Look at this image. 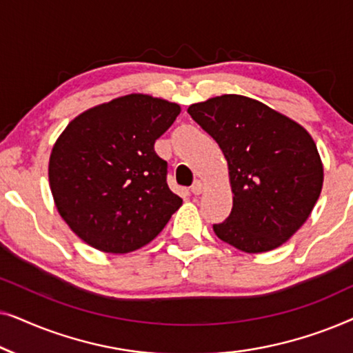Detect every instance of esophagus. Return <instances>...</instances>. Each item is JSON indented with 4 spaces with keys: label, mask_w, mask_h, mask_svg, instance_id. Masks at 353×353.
<instances>
[{
    "label": "esophagus",
    "mask_w": 353,
    "mask_h": 353,
    "mask_svg": "<svg viewBox=\"0 0 353 353\" xmlns=\"http://www.w3.org/2000/svg\"><path fill=\"white\" fill-rule=\"evenodd\" d=\"M191 191H192V194L199 196L201 192L204 191V183H202L201 180H196L194 183H192V186H191Z\"/></svg>",
    "instance_id": "esophagus-1"
}]
</instances>
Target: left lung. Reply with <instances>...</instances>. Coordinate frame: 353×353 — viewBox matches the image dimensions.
<instances>
[{
	"label": "left lung",
	"mask_w": 353,
	"mask_h": 353,
	"mask_svg": "<svg viewBox=\"0 0 353 353\" xmlns=\"http://www.w3.org/2000/svg\"><path fill=\"white\" fill-rule=\"evenodd\" d=\"M188 114L219 143L228 162L233 209L214 225L221 241L248 254L279 248L305 223L323 188L312 134L278 110L241 94L191 104Z\"/></svg>",
	"instance_id": "obj_1"
}]
</instances>
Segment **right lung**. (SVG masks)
I'll list each match as a JSON object with an SVG mask.
<instances>
[{
    "instance_id": "right-lung-1",
    "label": "right lung",
    "mask_w": 353,
    "mask_h": 353,
    "mask_svg": "<svg viewBox=\"0 0 353 353\" xmlns=\"http://www.w3.org/2000/svg\"><path fill=\"white\" fill-rule=\"evenodd\" d=\"M180 112L167 99L125 94L79 114L56 139L48 163L52 199L91 248L133 252L181 207L167 185V162L154 151Z\"/></svg>"
}]
</instances>
